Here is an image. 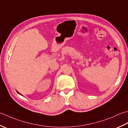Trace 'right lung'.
<instances>
[{"label":"right lung","instance_id":"obj_1","mask_svg":"<svg viewBox=\"0 0 128 128\" xmlns=\"http://www.w3.org/2000/svg\"><path fill=\"white\" fill-rule=\"evenodd\" d=\"M17 92H18V94H20V95H22L20 93V92H18V91H16Z\"/></svg>","mask_w":128,"mask_h":128}]
</instances>
